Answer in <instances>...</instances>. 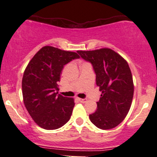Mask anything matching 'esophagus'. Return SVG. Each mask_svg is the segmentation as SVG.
<instances>
[{
    "mask_svg": "<svg viewBox=\"0 0 157 157\" xmlns=\"http://www.w3.org/2000/svg\"><path fill=\"white\" fill-rule=\"evenodd\" d=\"M78 100H79V101L81 102V103H85V102L86 101V100L84 99V98H78Z\"/></svg>",
    "mask_w": 157,
    "mask_h": 157,
    "instance_id": "esophagus-1",
    "label": "esophagus"
}]
</instances>
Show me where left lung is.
Instances as JSON below:
<instances>
[{
  "instance_id": "1",
  "label": "left lung",
  "mask_w": 157,
  "mask_h": 157,
  "mask_svg": "<svg viewBox=\"0 0 157 157\" xmlns=\"http://www.w3.org/2000/svg\"><path fill=\"white\" fill-rule=\"evenodd\" d=\"M77 52L84 60L92 63L96 74V84L101 92L97 110L90 115V120L101 129L117 126L129 111L134 94L128 62L109 48Z\"/></svg>"
}]
</instances>
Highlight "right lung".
I'll return each mask as SVG.
<instances>
[{
  "mask_svg": "<svg viewBox=\"0 0 157 157\" xmlns=\"http://www.w3.org/2000/svg\"><path fill=\"white\" fill-rule=\"evenodd\" d=\"M79 58L77 52L45 46L28 64L22 82L23 101L41 128L56 129L70 120L74 100L58 95V82L64 66Z\"/></svg>",
  "mask_w": 157,
  "mask_h": 157,
  "instance_id": "right-lung-1",
  "label": "right lung"
}]
</instances>
